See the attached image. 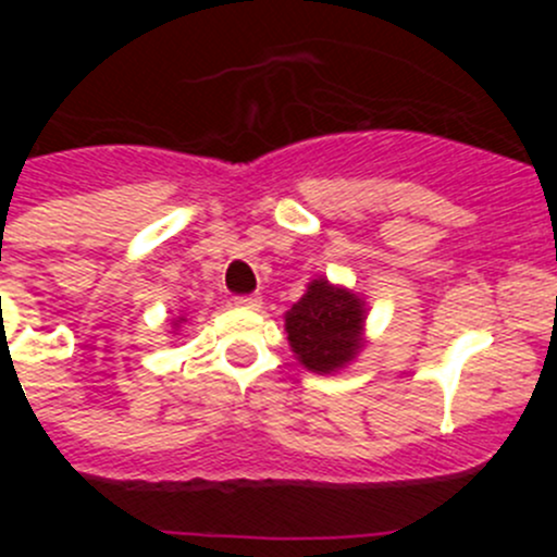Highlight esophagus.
I'll use <instances>...</instances> for the list:
<instances>
[{"instance_id":"esophagus-1","label":"esophagus","mask_w":557,"mask_h":557,"mask_svg":"<svg viewBox=\"0 0 557 557\" xmlns=\"http://www.w3.org/2000/svg\"><path fill=\"white\" fill-rule=\"evenodd\" d=\"M234 305L243 307V310H258V307H261V296H258V294L237 296V299H234Z\"/></svg>"}]
</instances>
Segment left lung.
<instances>
[{
	"mask_svg": "<svg viewBox=\"0 0 557 557\" xmlns=\"http://www.w3.org/2000/svg\"><path fill=\"white\" fill-rule=\"evenodd\" d=\"M367 305L329 280H312L307 294L285 312L290 350L314 374L339 372L363 347Z\"/></svg>",
	"mask_w": 557,
	"mask_h": 557,
	"instance_id": "left-lung-1",
	"label": "left lung"
}]
</instances>
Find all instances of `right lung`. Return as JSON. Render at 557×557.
Returning a JSON list of instances; mask_svg holds the SVG:
<instances>
[{
	"label": "right lung",
	"mask_w": 557,
	"mask_h": 557,
	"mask_svg": "<svg viewBox=\"0 0 557 557\" xmlns=\"http://www.w3.org/2000/svg\"><path fill=\"white\" fill-rule=\"evenodd\" d=\"M183 320H185V318H177V320H174V325H180V323H183Z\"/></svg>",
	"instance_id": "right-lung-1"
}]
</instances>
